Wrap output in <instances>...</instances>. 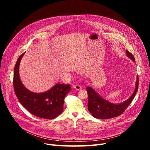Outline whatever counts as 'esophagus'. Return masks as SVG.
<instances>
[{
	"instance_id": "1",
	"label": "esophagus",
	"mask_w": 150,
	"mask_h": 150,
	"mask_svg": "<svg viewBox=\"0 0 150 150\" xmlns=\"http://www.w3.org/2000/svg\"><path fill=\"white\" fill-rule=\"evenodd\" d=\"M72 87H73L76 90H80V89H81V86L79 84H76L73 85V86H72Z\"/></svg>"
}]
</instances>
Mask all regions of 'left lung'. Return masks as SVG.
I'll return each mask as SVG.
<instances>
[{"instance_id": "1", "label": "left lung", "mask_w": 150, "mask_h": 150, "mask_svg": "<svg viewBox=\"0 0 150 150\" xmlns=\"http://www.w3.org/2000/svg\"><path fill=\"white\" fill-rule=\"evenodd\" d=\"M126 54L131 59L135 61L134 57L128 50H126ZM138 84L139 79L138 76L136 88L132 96L128 100L118 104H115L106 101L95 92L92 88L88 87L86 91L88 96V105L89 111L93 116L98 119H110L121 115L133 100L138 89Z\"/></svg>"}]
</instances>
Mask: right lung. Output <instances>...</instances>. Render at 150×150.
Returning a JSON list of instances; mask_svg holds the SVG:
<instances>
[{
	"label": "right lung",
	"instance_id": "add662e5",
	"mask_svg": "<svg viewBox=\"0 0 150 150\" xmlns=\"http://www.w3.org/2000/svg\"><path fill=\"white\" fill-rule=\"evenodd\" d=\"M24 54L18 58L13 72V85L16 96L31 114L44 119L55 118L63 111L64 99L70 91L71 86L58 83L42 93H35L27 89L21 83L19 74L20 61Z\"/></svg>",
	"mask_w": 150,
	"mask_h": 150
}]
</instances>
